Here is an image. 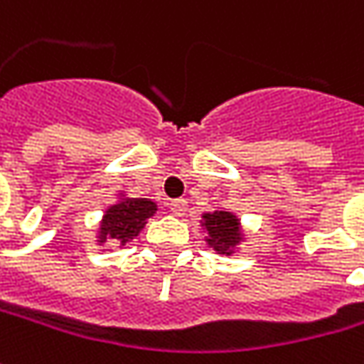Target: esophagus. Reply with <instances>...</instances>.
<instances>
[{
	"instance_id": "1",
	"label": "esophagus",
	"mask_w": 364,
	"mask_h": 364,
	"mask_svg": "<svg viewBox=\"0 0 364 364\" xmlns=\"http://www.w3.org/2000/svg\"><path fill=\"white\" fill-rule=\"evenodd\" d=\"M168 208H171V212L175 213V215H183V213L187 212V201L185 199H173L168 203Z\"/></svg>"
}]
</instances>
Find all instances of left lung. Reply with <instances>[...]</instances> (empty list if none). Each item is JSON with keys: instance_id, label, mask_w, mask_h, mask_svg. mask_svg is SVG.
I'll return each mask as SVG.
<instances>
[{"instance_id": "obj_1", "label": "left lung", "mask_w": 364, "mask_h": 364, "mask_svg": "<svg viewBox=\"0 0 364 364\" xmlns=\"http://www.w3.org/2000/svg\"><path fill=\"white\" fill-rule=\"evenodd\" d=\"M203 226L208 228V242L220 255H230V250L240 240L238 220L228 212H213L203 215Z\"/></svg>"}]
</instances>
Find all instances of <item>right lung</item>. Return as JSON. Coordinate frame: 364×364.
<instances>
[{"label":"right lung","mask_w":364,"mask_h":364,"mask_svg":"<svg viewBox=\"0 0 364 364\" xmlns=\"http://www.w3.org/2000/svg\"><path fill=\"white\" fill-rule=\"evenodd\" d=\"M156 212V205L149 199H124L112 205L102 222V242L105 238L118 240L119 246L130 242L144 228L146 220Z\"/></svg>","instance_id":"1"}]
</instances>
